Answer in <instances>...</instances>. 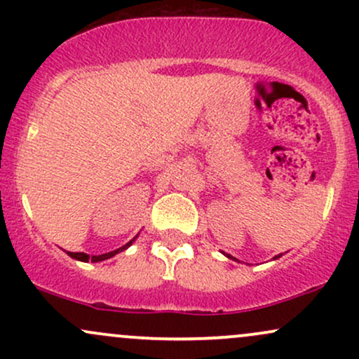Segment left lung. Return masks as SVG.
<instances>
[{
    "instance_id": "1",
    "label": "left lung",
    "mask_w": 359,
    "mask_h": 359,
    "mask_svg": "<svg viewBox=\"0 0 359 359\" xmlns=\"http://www.w3.org/2000/svg\"><path fill=\"white\" fill-rule=\"evenodd\" d=\"M226 257H228V258H233V257H231V255H226ZM280 257H282V253H280V255H277V257H275V259H277V258H280Z\"/></svg>"
}]
</instances>
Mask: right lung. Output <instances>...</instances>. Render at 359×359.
I'll use <instances>...</instances> for the list:
<instances>
[{
  "label": "right lung",
  "mask_w": 359,
  "mask_h": 359,
  "mask_svg": "<svg viewBox=\"0 0 359 359\" xmlns=\"http://www.w3.org/2000/svg\"><path fill=\"white\" fill-rule=\"evenodd\" d=\"M137 238V236H135ZM135 238L131 241H128L125 246H121V248H118V250H114V251H109V253H104V255H93V257H89V255H86V253H72V251H67V255L71 258H74V259H79V262H102V259H108V258H111V257H114V255L116 253H119V251H123V250H126L128 246H131V243L135 241Z\"/></svg>",
  "instance_id": "obj_1"
}]
</instances>
